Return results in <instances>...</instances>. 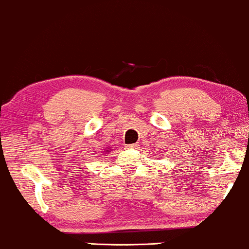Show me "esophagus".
<instances>
[{
	"label": "esophagus",
	"mask_w": 249,
	"mask_h": 249,
	"mask_svg": "<svg viewBox=\"0 0 249 249\" xmlns=\"http://www.w3.org/2000/svg\"><path fill=\"white\" fill-rule=\"evenodd\" d=\"M138 146L137 143H131V145H125V148H137Z\"/></svg>",
	"instance_id": "esophagus-1"
}]
</instances>
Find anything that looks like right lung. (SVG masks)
<instances>
[{
  "label": "right lung",
  "instance_id": "add662e5",
  "mask_svg": "<svg viewBox=\"0 0 249 249\" xmlns=\"http://www.w3.org/2000/svg\"><path fill=\"white\" fill-rule=\"evenodd\" d=\"M107 150H108L107 152L106 151ZM104 151H106V153H109V151H110V148H107V149H106V150H104Z\"/></svg>",
  "mask_w": 249,
  "mask_h": 249
}]
</instances>
